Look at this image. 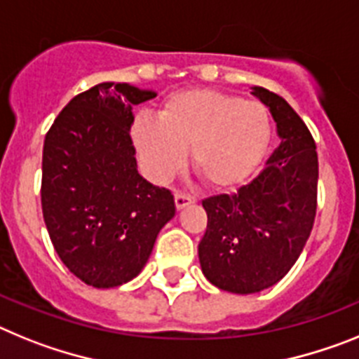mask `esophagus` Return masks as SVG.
Listing matches in <instances>:
<instances>
[{"instance_id":"1","label":"esophagus","mask_w":359,"mask_h":359,"mask_svg":"<svg viewBox=\"0 0 359 359\" xmlns=\"http://www.w3.org/2000/svg\"><path fill=\"white\" fill-rule=\"evenodd\" d=\"M193 202H195V198H193L191 195H186V193H175L177 210H182V208H186V205L193 204Z\"/></svg>"}]
</instances>
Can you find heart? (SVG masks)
Segmentation results:
<instances>
[{
  "label": "heart",
  "mask_w": 359,
  "mask_h": 359,
  "mask_svg": "<svg viewBox=\"0 0 359 359\" xmlns=\"http://www.w3.org/2000/svg\"><path fill=\"white\" fill-rule=\"evenodd\" d=\"M133 142L148 175L157 182L171 179L184 164L213 189H233L260 166L271 142L266 106L213 88L171 93L157 121L139 117Z\"/></svg>",
  "instance_id": "1"
}]
</instances>
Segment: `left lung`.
<instances>
[{
  "instance_id": "obj_1",
  "label": "left lung",
  "mask_w": 359,
  "mask_h": 359,
  "mask_svg": "<svg viewBox=\"0 0 359 359\" xmlns=\"http://www.w3.org/2000/svg\"><path fill=\"white\" fill-rule=\"evenodd\" d=\"M269 106L280 144L253 180L233 195L204 198L202 273L218 289L251 294L289 273L313 229L318 154L309 128L278 93L255 86Z\"/></svg>"
}]
</instances>
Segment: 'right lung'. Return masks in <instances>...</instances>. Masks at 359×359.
<instances>
[{
    "mask_svg": "<svg viewBox=\"0 0 359 359\" xmlns=\"http://www.w3.org/2000/svg\"><path fill=\"white\" fill-rule=\"evenodd\" d=\"M154 97L126 83H101L72 99L45 137L46 229L61 262L93 287L135 278L175 215L170 189L139 175L130 135L133 106Z\"/></svg>",
    "mask_w": 359,
    "mask_h": 359,
    "instance_id": "right-lung-1",
    "label": "right lung"
}]
</instances>
